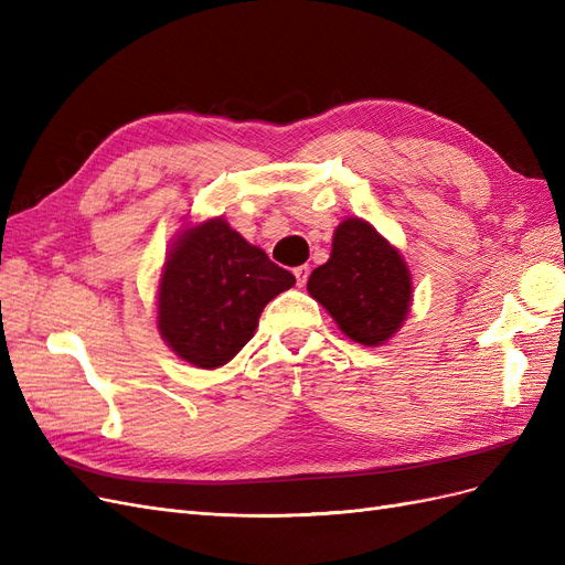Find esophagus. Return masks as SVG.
I'll use <instances>...</instances> for the list:
<instances>
[{"label":"esophagus","mask_w":565,"mask_h":565,"mask_svg":"<svg viewBox=\"0 0 565 565\" xmlns=\"http://www.w3.org/2000/svg\"><path fill=\"white\" fill-rule=\"evenodd\" d=\"M309 273H311L309 266H297V268H295V278H297V285H299V287H303L306 280H309Z\"/></svg>","instance_id":"1"}]
</instances>
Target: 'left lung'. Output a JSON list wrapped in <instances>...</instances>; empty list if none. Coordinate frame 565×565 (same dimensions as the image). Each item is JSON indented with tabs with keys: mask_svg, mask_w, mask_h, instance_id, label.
<instances>
[{
	"mask_svg": "<svg viewBox=\"0 0 565 565\" xmlns=\"http://www.w3.org/2000/svg\"><path fill=\"white\" fill-rule=\"evenodd\" d=\"M309 292L347 337L377 347L403 324L413 282L396 247L367 221L347 218L334 231L328 264L311 273Z\"/></svg>",
	"mask_w": 565,
	"mask_h": 565,
	"instance_id": "1",
	"label": "left lung"
}]
</instances>
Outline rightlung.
I'll return each mask as SVG.
<instances>
[{"mask_svg": "<svg viewBox=\"0 0 565 565\" xmlns=\"http://www.w3.org/2000/svg\"><path fill=\"white\" fill-rule=\"evenodd\" d=\"M297 280L224 218L183 231L160 280L158 324L177 355L212 370L252 339L264 306Z\"/></svg>", "mask_w": 565, "mask_h": 565, "instance_id": "add662e5", "label": "right lung"}]
</instances>
